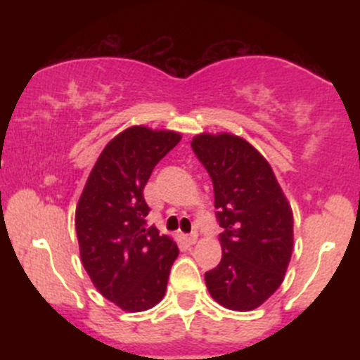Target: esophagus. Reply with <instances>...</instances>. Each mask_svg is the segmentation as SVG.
Segmentation results:
<instances>
[{
  "label": "esophagus",
  "instance_id": "34e87169",
  "mask_svg": "<svg viewBox=\"0 0 360 360\" xmlns=\"http://www.w3.org/2000/svg\"><path fill=\"white\" fill-rule=\"evenodd\" d=\"M196 240H198V233H196V232L189 233L188 237H186V242H188V243H191V245H193V243H196Z\"/></svg>",
  "mask_w": 360,
  "mask_h": 360
}]
</instances>
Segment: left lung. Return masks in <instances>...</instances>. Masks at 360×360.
Segmentation results:
<instances>
[{
  "label": "left lung",
  "mask_w": 360,
  "mask_h": 360,
  "mask_svg": "<svg viewBox=\"0 0 360 360\" xmlns=\"http://www.w3.org/2000/svg\"><path fill=\"white\" fill-rule=\"evenodd\" d=\"M193 152L213 183L221 260L205 274L212 298L235 311L260 307L283 283L292 254V212L257 148L232 134H200Z\"/></svg>",
  "instance_id": "8db88e82"
}]
</instances>
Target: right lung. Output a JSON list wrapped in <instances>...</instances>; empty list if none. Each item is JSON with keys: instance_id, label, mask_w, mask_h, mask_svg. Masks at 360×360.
Masks as SVG:
<instances>
[{"instance_id": "1", "label": "right lung", "mask_w": 360, "mask_h": 360, "mask_svg": "<svg viewBox=\"0 0 360 360\" xmlns=\"http://www.w3.org/2000/svg\"><path fill=\"white\" fill-rule=\"evenodd\" d=\"M181 135L137 125L103 148L76 208L82 266L98 291L125 311H146L166 295L179 249L155 226L143 188Z\"/></svg>"}]
</instances>
